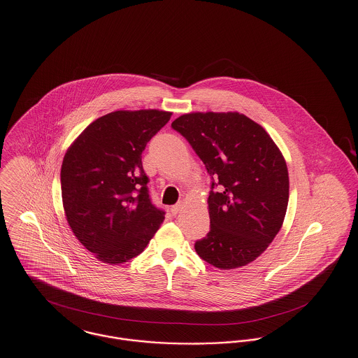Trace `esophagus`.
Masks as SVG:
<instances>
[{
  "label": "esophagus",
  "instance_id": "esophagus-1",
  "mask_svg": "<svg viewBox=\"0 0 358 358\" xmlns=\"http://www.w3.org/2000/svg\"><path fill=\"white\" fill-rule=\"evenodd\" d=\"M182 209V203H177L171 208V215H177Z\"/></svg>",
  "mask_w": 358,
  "mask_h": 358
}]
</instances>
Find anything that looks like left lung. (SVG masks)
I'll use <instances>...</instances> for the list:
<instances>
[{"label": "left lung", "instance_id": "obj_1", "mask_svg": "<svg viewBox=\"0 0 358 358\" xmlns=\"http://www.w3.org/2000/svg\"><path fill=\"white\" fill-rule=\"evenodd\" d=\"M210 177V229L194 243L206 263L232 270L254 262L279 232L289 171L266 130L238 113H193L171 123Z\"/></svg>", "mask_w": 358, "mask_h": 358}]
</instances>
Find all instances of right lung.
Wrapping results in <instances>:
<instances>
[{
    "label": "right lung",
    "mask_w": 358,
    "mask_h": 358,
    "mask_svg": "<svg viewBox=\"0 0 358 358\" xmlns=\"http://www.w3.org/2000/svg\"><path fill=\"white\" fill-rule=\"evenodd\" d=\"M158 110L115 111L92 122L64 155L60 181L78 240L108 264L139 255L165 219L142 166L148 142L171 120Z\"/></svg>",
    "instance_id": "1"
}]
</instances>
